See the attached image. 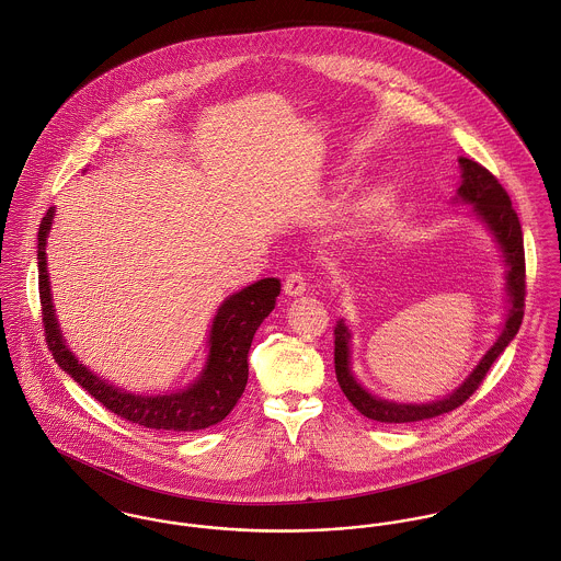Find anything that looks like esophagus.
<instances>
[{"label":"esophagus","instance_id":"obj_1","mask_svg":"<svg viewBox=\"0 0 561 561\" xmlns=\"http://www.w3.org/2000/svg\"><path fill=\"white\" fill-rule=\"evenodd\" d=\"M306 286H308L306 284V275L301 271H293L284 279V293L288 297H301L306 293Z\"/></svg>","mask_w":561,"mask_h":561}]
</instances>
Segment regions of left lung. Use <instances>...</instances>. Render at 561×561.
Returning <instances> with one entry per match:
<instances>
[{"mask_svg":"<svg viewBox=\"0 0 561 561\" xmlns=\"http://www.w3.org/2000/svg\"><path fill=\"white\" fill-rule=\"evenodd\" d=\"M462 170V183L458 187V197L467 204H473V210L478 217L489 226V230L495 234L499 248L503 251L505 264H507V297H510V310L503 324V331L493 344V348L482 357L478 368L469 374V378L447 398L436 400L431 404H398L389 400H380L373 393H368L357 378L351 373V348L348 340L351 333L344 324V320L335 327V376L337 382L348 398V402L368 420L385 422V424H409V422H422L436 415L449 413L465 404L469 396L482 385L484 376L491 370L499 355L505 351V346L514 340V335L520 329L523 313H525V248H523V230L516 210L512 208V199L507 191L501 187L495 174H491L484 165L478 161L458 159Z\"/></svg>","mask_w":561,"mask_h":561,"instance_id":"1","label":"left lung"}]
</instances>
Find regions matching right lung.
<instances>
[{"mask_svg": "<svg viewBox=\"0 0 561 561\" xmlns=\"http://www.w3.org/2000/svg\"><path fill=\"white\" fill-rule=\"evenodd\" d=\"M51 219L54 208L47 210L38 228V293L43 306L45 340L64 373L70 374L72 380H77L105 409L144 428L193 433L224 422L245 391L250 376L248 353L251 340L260 322L275 308V299L279 297L282 288L279 279H260L224 301L210 327V353L197 382L181 393L133 396L85 370L64 344L51 306L45 257Z\"/></svg>", "mask_w": 561, "mask_h": 561, "instance_id": "right-lung-1", "label": "right lung"}]
</instances>
